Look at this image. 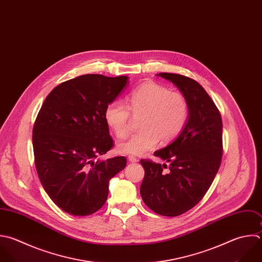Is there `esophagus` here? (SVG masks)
<instances>
[{
    "label": "esophagus",
    "mask_w": 262,
    "mask_h": 262,
    "mask_svg": "<svg viewBox=\"0 0 262 262\" xmlns=\"http://www.w3.org/2000/svg\"><path fill=\"white\" fill-rule=\"evenodd\" d=\"M128 161H129L130 163H136V162H138V159L135 158V157H133V156H129V157H128Z\"/></svg>",
    "instance_id": "34e87169"
}]
</instances>
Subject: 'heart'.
Segmentation results:
<instances>
[{
    "mask_svg": "<svg viewBox=\"0 0 262 262\" xmlns=\"http://www.w3.org/2000/svg\"><path fill=\"white\" fill-rule=\"evenodd\" d=\"M128 105L121 100L111 101L104 110V120L117 137L129 131L130 111L142 114L141 130L117 143V150L124 155L141 156L154 149L159 140L167 143L175 139L184 129L189 105L185 96L157 83H146L134 89L127 98Z\"/></svg>",
    "mask_w": 262,
    "mask_h": 262,
    "instance_id": "heart-1",
    "label": "heart"
}]
</instances>
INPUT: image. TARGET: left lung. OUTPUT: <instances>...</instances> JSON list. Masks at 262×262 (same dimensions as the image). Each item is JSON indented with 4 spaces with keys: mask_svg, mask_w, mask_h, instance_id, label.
Returning <instances> with one entry per match:
<instances>
[{
    "mask_svg": "<svg viewBox=\"0 0 262 262\" xmlns=\"http://www.w3.org/2000/svg\"><path fill=\"white\" fill-rule=\"evenodd\" d=\"M172 82L189 105L187 123L177 138L155 156L170 163L141 160L144 178L140 194L144 204L163 216H178L195 206L213 182L222 157V121L205 89L187 77L161 73Z\"/></svg>",
    "mask_w": 262,
    "mask_h": 262,
    "instance_id": "1",
    "label": "left lung"
}]
</instances>
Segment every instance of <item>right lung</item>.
I'll return each instance as SVG.
<instances>
[{
    "label": "right lung",
    "mask_w": 262,
    "mask_h": 262,
    "mask_svg": "<svg viewBox=\"0 0 262 262\" xmlns=\"http://www.w3.org/2000/svg\"><path fill=\"white\" fill-rule=\"evenodd\" d=\"M128 77L84 75L55 87L33 129L35 164L50 199L75 216L91 215L108 195L110 180L127 164L125 157L98 159L114 145L105 106L128 86Z\"/></svg>",
    "instance_id": "obj_1"
}]
</instances>
